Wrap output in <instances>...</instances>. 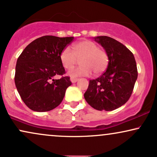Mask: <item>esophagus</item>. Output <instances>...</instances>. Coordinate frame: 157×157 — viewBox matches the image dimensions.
<instances>
[{"label":"esophagus","instance_id":"34e87169","mask_svg":"<svg viewBox=\"0 0 157 157\" xmlns=\"http://www.w3.org/2000/svg\"><path fill=\"white\" fill-rule=\"evenodd\" d=\"M78 78H71V82L72 83H75V82H78Z\"/></svg>","mask_w":157,"mask_h":157}]
</instances>
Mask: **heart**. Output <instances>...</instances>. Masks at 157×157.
<instances>
[{"label": "heart", "mask_w": 157, "mask_h": 157, "mask_svg": "<svg viewBox=\"0 0 157 157\" xmlns=\"http://www.w3.org/2000/svg\"><path fill=\"white\" fill-rule=\"evenodd\" d=\"M73 52L65 47L59 55V59L64 68L71 70L79 60L80 66L70 71L72 77L89 76L92 71L99 75L105 71L108 65V55L104 49L90 40H83L73 45Z\"/></svg>", "instance_id": "b5f03b06"}]
</instances>
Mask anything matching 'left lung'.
<instances>
[{
  "mask_svg": "<svg viewBox=\"0 0 157 157\" xmlns=\"http://www.w3.org/2000/svg\"><path fill=\"white\" fill-rule=\"evenodd\" d=\"M108 55V68L99 78L90 81L84 98L94 109L113 111L130 98L138 78L134 55L124 45L108 36H97Z\"/></svg>",
  "mask_w": 157,
  "mask_h": 157,
  "instance_id": "8db88e82",
  "label": "left lung"
}]
</instances>
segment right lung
I'll return each mask as SVG.
<instances>
[{
	"label": "right lung",
	"mask_w": 157,
	"mask_h": 157,
	"mask_svg": "<svg viewBox=\"0 0 157 157\" xmlns=\"http://www.w3.org/2000/svg\"><path fill=\"white\" fill-rule=\"evenodd\" d=\"M73 38L42 36L28 44L19 55L15 68V85L30 109L49 111L63 101L65 91L72 83L68 76L53 78L65 73L59 55Z\"/></svg>",
	"instance_id": "obj_1"
}]
</instances>
